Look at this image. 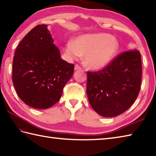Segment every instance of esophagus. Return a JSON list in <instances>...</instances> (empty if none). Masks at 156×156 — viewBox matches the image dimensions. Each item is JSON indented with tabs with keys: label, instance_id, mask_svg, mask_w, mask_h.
<instances>
[{
	"label": "esophagus",
	"instance_id": "1",
	"mask_svg": "<svg viewBox=\"0 0 156 156\" xmlns=\"http://www.w3.org/2000/svg\"><path fill=\"white\" fill-rule=\"evenodd\" d=\"M74 69H75V70H81V69H82V68H81V67L79 66L78 65H77V64H76V65H75Z\"/></svg>",
	"mask_w": 156,
	"mask_h": 156
}]
</instances>
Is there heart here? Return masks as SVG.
I'll use <instances>...</instances> for the list:
<instances>
[{"mask_svg": "<svg viewBox=\"0 0 156 156\" xmlns=\"http://www.w3.org/2000/svg\"><path fill=\"white\" fill-rule=\"evenodd\" d=\"M118 42L108 34H84L68 42L65 51L69 59H78L84 56V62L91 69H98L111 62L118 50Z\"/></svg>", "mask_w": 156, "mask_h": 156, "instance_id": "b5f03b06", "label": "heart"}]
</instances>
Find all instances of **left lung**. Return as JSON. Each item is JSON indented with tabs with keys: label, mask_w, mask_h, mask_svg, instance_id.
Returning <instances> with one entry per match:
<instances>
[{
	"label": "left lung",
	"mask_w": 156,
	"mask_h": 156,
	"mask_svg": "<svg viewBox=\"0 0 156 156\" xmlns=\"http://www.w3.org/2000/svg\"><path fill=\"white\" fill-rule=\"evenodd\" d=\"M142 65L139 51L119 54L97 72H87V93L90 104L104 117H115L135 103L141 89Z\"/></svg>",
	"instance_id": "left-lung-1"
}]
</instances>
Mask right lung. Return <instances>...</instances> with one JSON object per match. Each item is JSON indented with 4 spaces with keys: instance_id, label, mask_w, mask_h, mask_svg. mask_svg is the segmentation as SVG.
I'll return each mask as SVG.
<instances>
[{
    "instance_id": "1",
    "label": "right lung",
    "mask_w": 156,
    "mask_h": 156,
    "mask_svg": "<svg viewBox=\"0 0 156 156\" xmlns=\"http://www.w3.org/2000/svg\"><path fill=\"white\" fill-rule=\"evenodd\" d=\"M74 69V64L61 59L47 25L42 24L30 30L17 46L12 80L26 105L47 109L60 99Z\"/></svg>"
}]
</instances>
